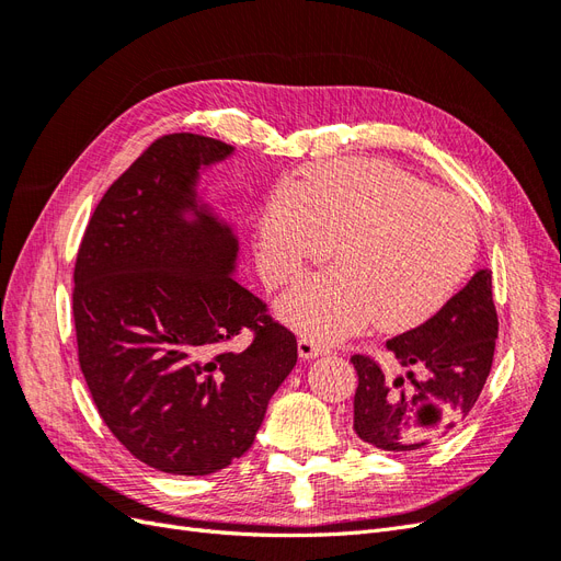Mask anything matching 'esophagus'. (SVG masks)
I'll return each instance as SVG.
<instances>
[{
	"instance_id": "1",
	"label": "esophagus",
	"mask_w": 561,
	"mask_h": 561,
	"mask_svg": "<svg viewBox=\"0 0 561 561\" xmlns=\"http://www.w3.org/2000/svg\"><path fill=\"white\" fill-rule=\"evenodd\" d=\"M299 355L301 358H307V360H311V358H318V355H325V353H330V346H325V344H320V342H316L313 336H299Z\"/></svg>"
}]
</instances>
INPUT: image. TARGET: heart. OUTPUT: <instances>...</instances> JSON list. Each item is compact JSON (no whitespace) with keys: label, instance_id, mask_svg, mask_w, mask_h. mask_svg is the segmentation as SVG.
<instances>
[{"label":"heart","instance_id":"heart-1","mask_svg":"<svg viewBox=\"0 0 561 561\" xmlns=\"http://www.w3.org/2000/svg\"><path fill=\"white\" fill-rule=\"evenodd\" d=\"M257 239L271 285L297 280L336 243L339 266L280 301L283 316L320 342L371 320L386 332L423 325L461 287L478 254V227L461 201L377 159L318 163L297 184L278 186L260 210Z\"/></svg>","mask_w":561,"mask_h":561}]
</instances>
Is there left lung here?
<instances>
[{
    "label": "left lung",
    "mask_w": 561,
    "mask_h": 561,
    "mask_svg": "<svg viewBox=\"0 0 561 561\" xmlns=\"http://www.w3.org/2000/svg\"><path fill=\"white\" fill-rule=\"evenodd\" d=\"M496 339L491 271L480 268L431 320L388 339L398 375L353 355L355 435L390 454L428 449L451 435L482 393Z\"/></svg>",
    "instance_id": "1"
}]
</instances>
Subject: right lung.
I'll list each match as a JSON object with an SVG mask.
<instances>
[{
    "instance_id": "obj_1",
    "label": "right lung",
    "mask_w": 561,
    "mask_h": 561,
    "mask_svg": "<svg viewBox=\"0 0 561 561\" xmlns=\"http://www.w3.org/2000/svg\"><path fill=\"white\" fill-rule=\"evenodd\" d=\"M233 147L163 135L100 198L75 264L79 365L107 428L138 461L210 474L243 456L297 339L233 278L239 236L198 196ZM248 329L245 350L228 344Z\"/></svg>"
}]
</instances>
